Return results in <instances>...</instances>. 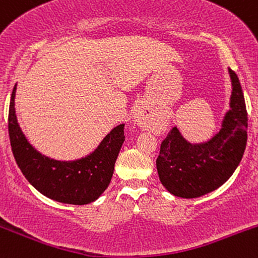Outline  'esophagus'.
<instances>
[{
  "label": "esophagus",
  "instance_id": "34e87169",
  "mask_svg": "<svg viewBox=\"0 0 258 258\" xmlns=\"http://www.w3.org/2000/svg\"><path fill=\"white\" fill-rule=\"evenodd\" d=\"M135 122L141 127H147V117L141 110H137L135 114Z\"/></svg>",
  "mask_w": 258,
  "mask_h": 258
}]
</instances>
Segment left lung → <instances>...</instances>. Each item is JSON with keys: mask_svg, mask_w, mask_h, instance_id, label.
Instances as JSON below:
<instances>
[{"mask_svg": "<svg viewBox=\"0 0 258 258\" xmlns=\"http://www.w3.org/2000/svg\"><path fill=\"white\" fill-rule=\"evenodd\" d=\"M232 80L230 109L222 128L210 141L189 143L177 127L162 141L156 159L159 178L174 197L193 199L216 190L240 164L247 141V112L238 76Z\"/></svg>", "mask_w": 258, "mask_h": 258, "instance_id": "8db88e82", "label": "left lung"}]
</instances>
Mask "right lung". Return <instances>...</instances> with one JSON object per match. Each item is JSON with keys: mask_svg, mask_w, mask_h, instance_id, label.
<instances>
[{"mask_svg": "<svg viewBox=\"0 0 258 258\" xmlns=\"http://www.w3.org/2000/svg\"><path fill=\"white\" fill-rule=\"evenodd\" d=\"M17 85L11 96L8 132L12 152L20 171L41 194L59 203L85 205L97 200L108 188L115 161L125 141L123 127H114L91 153L75 161H59L38 153L28 142L17 121L14 98Z\"/></svg>", "mask_w": 258, "mask_h": 258, "instance_id": "add662e5", "label": "right lung"}]
</instances>
